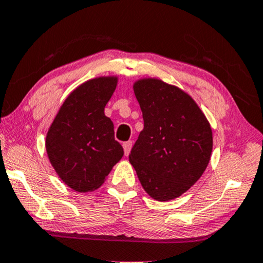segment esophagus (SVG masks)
<instances>
[{
	"label": "esophagus",
	"mask_w": 263,
	"mask_h": 263,
	"mask_svg": "<svg viewBox=\"0 0 263 263\" xmlns=\"http://www.w3.org/2000/svg\"><path fill=\"white\" fill-rule=\"evenodd\" d=\"M132 146H133V141H130V140H129V141L123 142V148H124V155H125V156L129 155V152H130Z\"/></svg>",
	"instance_id": "34e87169"
}]
</instances>
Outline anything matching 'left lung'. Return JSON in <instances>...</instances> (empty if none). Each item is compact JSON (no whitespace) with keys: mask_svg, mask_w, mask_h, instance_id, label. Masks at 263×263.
<instances>
[{"mask_svg":"<svg viewBox=\"0 0 263 263\" xmlns=\"http://www.w3.org/2000/svg\"><path fill=\"white\" fill-rule=\"evenodd\" d=\"M144 129L129 162L149 197L166 202L181 196L209 164L213 132L189 94L157 78L134 83Z\"/></svg>","mask_w":263,"mask_h":263,"instance_id":"obj_1","label":"left lung"}]
</instances>
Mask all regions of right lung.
<instances>
[{"mask_svg": "<svg viewBox=\"0 0 263 263\" xmlns=\"http://www.w3.org/2000/svg\"><path fill=\"white\" fill-rule=\"evenodd\" d=\"M116 76L98 77L77 87L54 118L46 138L47 155L58 175L77 192L104 183L123 147L115 140L105 106L117 86Z\"/></svg>", "mask_w": 263, "mask_h": 263, "instance_id": "1", "label": "right lung"}]
</instances>
